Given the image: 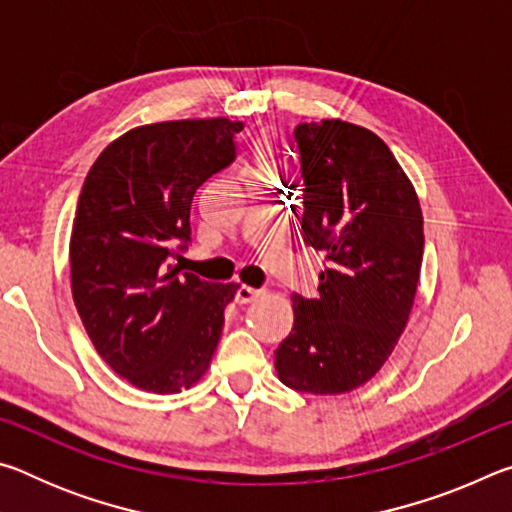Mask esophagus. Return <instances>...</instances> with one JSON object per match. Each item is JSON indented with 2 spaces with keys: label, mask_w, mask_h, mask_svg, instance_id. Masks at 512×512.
Listing matches in <instances>:
<instances>
[{
  "label": "esophagus",
  "mask_w": 512,
  "mask_h": 512,
  "mask_svg": "<svg viewBox=\"0 0 512 512\" xmlns=\"http://www.w3.org/2000/svg\"><path fill=\"white\" fill-rule=\"evenodd\" d=\"M259 293H262V291L241 284V287H237V291H235V300L239 302V305H248V302H253L255 298H259Z\"/></svg>",
  "instance_id": "1"
}]
</instances>
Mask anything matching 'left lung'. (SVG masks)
<instances>
[{
    "label": "left lung",
    "mask_w": 512,
    "mask_h": 512,
    "mask_svg": "<svg viewBox=\"0 0 512 512\" xmlns=\"http://www.w3.org/2000/svg\"><path fill=\"white\" fill-rule=\"evenodd\" d=\"M302 239L325 255L318 296L293 293L291 334L275 350L284 386L352 391L375 375L409 320L424 253L422 212L391 149L341 119L298 124Z\"/></svg>",
    "instance_id": "obj_1"
}]
</instances>
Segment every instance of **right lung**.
<instances>
[{
  "label": "right lung",
  "mask_w": 512,
  "mask_h": 512,
  "mask_svg": "<svg viewBox=\"0 0 512 512\" xmlns=\"http://www.w3.org/2000/svg\"><path fill=\"white\" fill-rule=\"evenodd\" d=\"M241 121L140 126L103 151L76 203L69 271L74 305L101 359L149 393L203 377L237 284L173 264L192 244L196 189L237 160Z\"/></svg>",
  "instance_id": "obj_1"
}]
</instances>
